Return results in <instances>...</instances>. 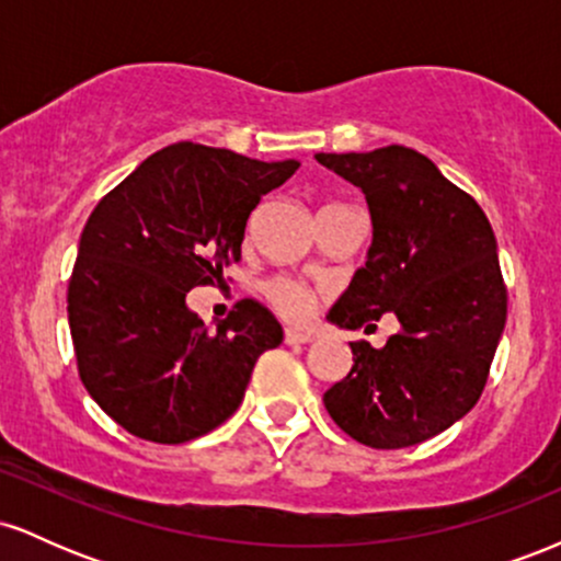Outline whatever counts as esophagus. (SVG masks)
Instances as JSON below:
<instances>
[{"label": "esophagus", "instance_id": "1", "mask_svg": "<svg viewBox=\"0 0 561 561\" xmlns=\"http://www.w3.org/2000/svg\"><path fill=\"white\" fill-rule=\"evenodd\" d=\"M285 343L287 345H308V343H313V334L300 332V330H285Z\"/></svg>", "mask_w": 561, "mask_h": 561}]
</instances>
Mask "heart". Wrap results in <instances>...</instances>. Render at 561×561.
Here are the masks:
<instances>
[{"label":"heart","mask_w":561,"mask_h":561,"mask_svg":"<svg viewBox=\"0 0 561 561\" xmlns=\"http://www.w3.org/2000/svg\"><path fill=\"white\" fill-rule=\"evenodd\" d=\"M263 295L285 319L302 321L317 308V289L295 276H274L263 285Z\"/></svg>","instance_id":"obj_1"}]
</instances>
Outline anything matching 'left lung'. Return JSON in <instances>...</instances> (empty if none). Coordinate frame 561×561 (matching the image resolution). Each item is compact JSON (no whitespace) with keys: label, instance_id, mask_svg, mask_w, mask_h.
Segmentation results:
<instances>
[{"label":"left lung","instance_id":"obj_1","mask_svg":"<svg viewBox=\"0 0 561 561\" xmlns=\"http://www.w3.org/2000/svg\"><path fill=\"white\" fill-rule=\"evenodd\" d=\"M317 160L356 184L371 214L366 266L327 319L345 330L375 327L388 311L401 321L385 347L351 343V371L324 392V405L364 446H416L459 422L488 382L506 324L491 221L411 147Z\"/></svg>","mask_w":561,"mask_h":561}]
</instances>
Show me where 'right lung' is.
I'll return each instance as SVG.
<instances>
[{
    "mask_svg": "<svg viewBox=\"0 0 561 561\" xmlns=\"http://www.w3.org/2000/svg\"><path fill=\"white\" fill-rule=\"evenodd\" d=\"M298 165L179 141L96 203L70 274L68 321L83 388L126 433L171 446L240 409L259 356L282 343L279 321L244 298L210 332L186 293L224 282L255 205Z\"/></svg>",
    "mask_w": 561,
    "mask_h": 561,
    "instance_id": "add662e5",
    "label": "right lung"
}]
</instances>
